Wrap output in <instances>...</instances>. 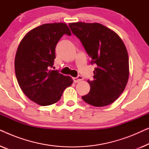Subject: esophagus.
<instances>
[{
    "instance_id": "esophagus-1",
    "label": "esophagus",
    "mask_w": 149,
    "mask_h": 149,
    "mask_svg": "<svg viewBox=\"0 0 149 149\" xmlns=\"http://www.w3.org/2000/svg\"><path fill=\"white\" fill-rule=\"evenodd\" d=\"M82 80H83V77L80 76V75H79L78 77H74V78H73V81H74V83H78V82H79V81H81Z\"/></svg>"
}]
</instances>
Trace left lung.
Masks as SVG:
<instances>
[{
    "label": "left lung",
    "instance_id": "8db88e82",
    "mask_svg": "<svg viewBox=\"0 0 149 149\" xmlns=\"http://www.w3.org/2000/svg\"><path fill=\"white\" fill-rule=\"evenodd\" d=\"M80 40L91 64H96L93 81H87L90 91L82 96L85 102L101 107L111 104L124 91L129 78V58L121 38L98 23L69 24Z\"/></svg>",
    "mask_w": 149,
    "mask_h": 149
}]
</instances>
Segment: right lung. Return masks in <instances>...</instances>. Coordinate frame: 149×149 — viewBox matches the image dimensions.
I'll use <instances>...</instances> for the list:
<instances>
[{
  "label": "right lung",
  "instance_id": "add662e5",
  "mask_svg": "<svg viewBox=\"0 0 149 149\" xmlns=\"http://www.w3.org/2000/svg\"><path fill=\"white\" fill-rule=\"evenodd\" d=\"M64 34L71 35L66 24H42L28 32L18 46L15 58L18 84L28 98L39 105L57 102L73 83L70 77L50 70L56 45Z\"/></svg>",
  "mask_w": 149,
  "mask_h": 149
}]
</instances>
